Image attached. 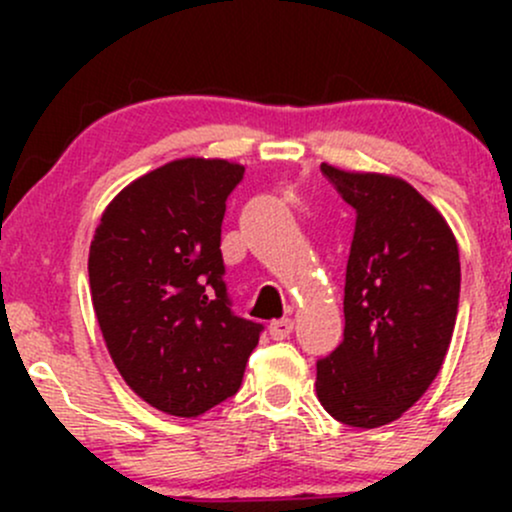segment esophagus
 Segmentation results:
<instances>
[{
	"instance_id": "34e87169",
	"label": "esophagus",
	"mask_w": 512,
	"mask_h": 512,
	"mask_svg": "<svg viewBox=\"0 0 512 512\" xmlns=\"http://www.w3.org/2000/svg\"><path fill=\"white\" fill-rule=\"evenodd\" d=\"M291 330H293V322L289 317H276V320H272V325H269V332H272V337L276 339L289 337Z\"/></svg>"
}]
</instances>
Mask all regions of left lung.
Returning <instances> with one entry per match:
<instances>
[{"label": "left lung", "mask_w": 512, "mask_h": 512, "mask_svg": "<svg viewBox=\"0 0 512 512\" xmlns=\"http://www.w3.org/2000/svg\"><path fill=\"white\" fill-rule=\"evenodd\" d=\"M245 168L180 158L134 180L103 211L88 252L91 301L125 383L173 416L240 390L264 327L233 313L221 223Z\"/></svg>", "instance_id": "8db88e82"}]
</instances>
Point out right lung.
<instances>
[{
  "mask_svg": "<svg viewBox=\"0 0 512 512\" xmlns=\"http://www.w3.org/2000/svg\"><path fill=\"white\" fill-rule=\"evenodd\" d=\"M342 192L356 209L344 334L317 361L315 387L337 421L378 428L414 407L443 366L460 303V252L443 216L411 187L363 182Z\"/></svg>",
  "mask_w": 512,
  "mask_h": 512,
  "instance_id": "add662e5",
  "label": "right lung"
}]
</instances>
